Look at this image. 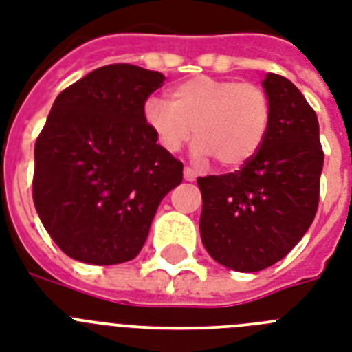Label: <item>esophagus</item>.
Wrapping results in <instances>:
<instances>
[{
  "label": "esophagus",
  "mask_w": 352,
  "mask_h": 352,
  "mask_svg": "<svg viewBox=\"0 0 352 352\" xmlns=\"http://www.w3.org/2000/svg\"><path fill=\"white\" fill-rule=\"evenodd\" d=\"M184 179H186L188 182H193L195 179H197V173H195V170H192V168H184Z\"/></svg>",
  "instance_id": "34e87169"
}]
</instances>
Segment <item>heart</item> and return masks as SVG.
<instances>
[{
  "label": "heart",
  "mask_w": 352,
  "mask_h": 352,
  "mask_svg": "<svg viewBox=\"0 0 352 352\" xmlns=\"http://www.w3.org/2000/svg\"><path fill=\"white\" fill-rule=\"evenodd\" d=\"M272 117L270 96L259 84L212 76L186 80L170 102L151 96L144 120L164 149L175 153L192 138L199 160L214 157L223 168H239L259 151Z\"/></svg>",
  "instance_id": "1"
}]
</instances>
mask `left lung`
I'll list each match as a JSON object with an SVG mask.
<instances>
[{
	"instance_id": "obj_1",
	"label": "left lung",
	"mask_w": 352,
	"mask_h": 352,
	"mask_svg": "<svg viewBox=\"0 0 352 352\" xmlns=\"http://www.w3.org/2000/svg\"><path fill=\"white\" fill-rule=\"evenodd\" d=\"M265 142L243 168L199 177L201 239L215 261L257 272L283 259L309 230L320 201L323 149L314 109L290 80L268 73Z\"/></svg>"
}]
</instances>
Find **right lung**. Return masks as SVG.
Instances as JSON below:
<instances>
[{"mask_svg":"<svg viewBox=\"0 0 352 352\" xmlns=\"http://www.w3.org/2000/svg\"><path fill=\"white\" fill-rule=\"evenodd\" d=\"M159 71L113 63L56 96L36 138L32 199L52 241L76 261L117 265L142 250L182 162L157 144L144 104Z\"/></svg>","mask_w":352,"mask_h":352,"instance_id":"1","label":"right lung"}]
</instances>
